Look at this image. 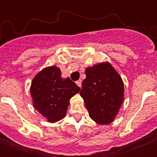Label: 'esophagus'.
Instances as JSON below:
<instances>
[{"mask_svg":"<svg viewBox=\"0 0 157 157\" xmlns=\"http://www.w3.org/2000/svg\"><path fill=\"white\" fill-rule=\"evenodd\" d=\"M76 83H77V85L79 86V87H81V86H82V80H77V81L76 82Z\"/></svg>","mask_w":157,"mask_h":157,"instance_id":"34e87169","label":"esophagus"}]
</instances>
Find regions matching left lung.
Wrapping results in <instances>:
<instances>
[{"label":"left lung","mask_w":157,"mask_h":157,"mask_svg":"<svg viewBox=\"0 0 157 157\" xmlns=\"http://www.w3.org/2000/svg\"><path fill=\"white\" fill-rule=\"evenodd\" d=\"M80 95L90 118L99 124L113 121L124 100L122 79L109 62L89 67Z\"/></svg>","instance_id":"left-lung-1"}]
</instances>
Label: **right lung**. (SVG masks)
Returning <instances> with one entry per match:
<instances>
[{
    "instance_id": "1",
    "label": "right lung",
    "mask_w": 157,
    "mask_h": 157,
    "mask_svg": "<svg viewBox=\"0 0 157 157\" xmlns=\"http://www.w3.org/2000/svg\"><path fill=\"white\" fill-rule=\"evenodd\" d=\"M61 75L59 67H45L33 78L30 87L33 106L51 123L65 117L70 99L80 90L69 77Z\"/></svg>"
}]
</instances>
